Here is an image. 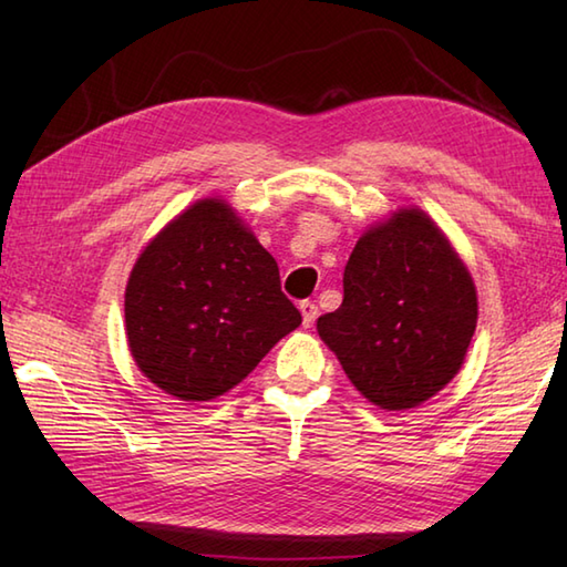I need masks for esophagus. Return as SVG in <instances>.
<instances>
[{
	"mask_svg": "<svg viewBox=\"0 0 567 567\" xmlns=\"http://www.w3.org/2000/svg\"><path fill=\"white\" fill-rule=\"evenodd\" d=\"M299 311H302V321H305V327L309 329V327H315V321H317V317H319V307L315 305V302H302L299 305Z\"/></svg>",
	"mask_w": 567,
	"mask_h": 567,
	"instance_id": "1",
	"label": "esophagus"
}]
</instances>
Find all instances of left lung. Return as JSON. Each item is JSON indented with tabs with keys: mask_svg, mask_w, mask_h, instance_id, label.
<instances>
[{
	"mask_svg": "<svg viewBox=\"0 0 567 567\" xmlns=\"http://www.w3.org/2000/svg\"><path fill=\"white\" fill-rule=\"evenodd\" d=\"M477 327V292L451 240L416 209L360 236L343 302L317 331L355 390L390 412L412 409L461 370Z\"/></svg>",
	"mask_w": 567,
	"mask_h": 567,
	"instance_id": "obj_1",
	"label": "left lung"
}]
</instances>
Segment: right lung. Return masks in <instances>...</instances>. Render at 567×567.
I'll return each mask as SVG.
<instances>
[{
	"label": "right lung",
	"instance_id": "add662e5",
	"mask_svg": "<svg viewBox=\"0 0 567 567\" xmlns=\"http://www.w3.org/2000/svg\"><path fill=\"white\" fill-rule=\"evenodd\" d=\"M138 370L167 394L209 402L302 323L280 270L224 199H199L143 248L124 299Z\"/></svg>",
	"mask_w": 567,
	"mask_h": 567
}]
</instances>
